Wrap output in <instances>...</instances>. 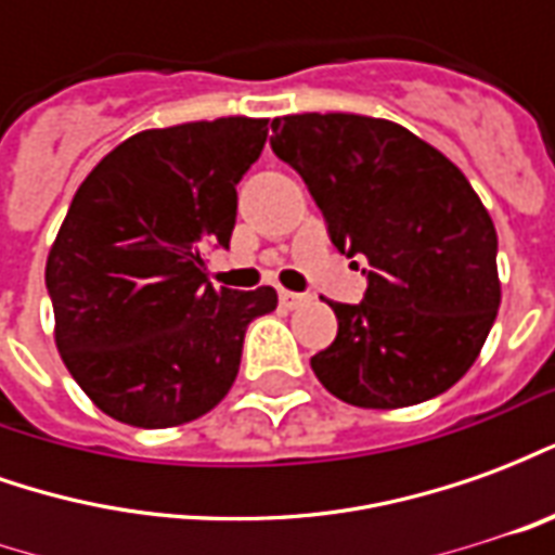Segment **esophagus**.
Instances as JSON below:
<instances>
[{"label":"esophagus","mask_w":555,"mask_h":555,"mask_svg":"<svg viewBox=\"0 0 555 555\" xmlns=\"http://www.w3.org/2000/svg\"><path fill=\"white\" fill-rule=\"evenodd\" d=\"M309 300V294H294V291H279V302L285 309H300L302 302Z\"/></svg>","instance_id":"obj_1"}]
</instances>
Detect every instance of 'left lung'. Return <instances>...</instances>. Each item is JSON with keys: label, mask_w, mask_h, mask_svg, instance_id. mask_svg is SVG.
<instances>
[{"label": "left lung", "mask_w": 555, "mask_h": 555, "mask_svg": "<svg viewBox=\"0 0 555 555\" xmlns=\"http://www.w3.org/2000/svg\"><path fill=\"white\" fill-rule=\"evenodd\" d=\"M270 147L300 175L338 253L362 255V302H330L318 380L353 408L422 404L454 386L500 309L496 229L464 171L408 127L350 113L273 118Z\"/></svg>", "instance_id": "obj_1"}]
</instances>
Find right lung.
<instances>
[{
	"label": "right lung",
	"instance_id": "1",
	"mask_svg": "<svg viewBox=\"0 0 555 555\" xmlns=\"http://www.w3.org/2000/svg\"><path fill=\"white\" fill-rule=\"evenodd\" d=\"M267 130V118L142 130L74 195L47 291L67 372L106 416L137 428L205 416L237 377L246 326L276 309L270 285L217 291L205 276Z\"/></svg>",
	"mask_w": 555,
	"mask_h": 555
}]
</instances>
